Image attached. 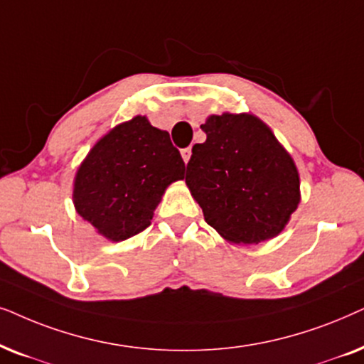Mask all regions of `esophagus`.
<instances>
[{
	"label": "esophagus",
	"mask_w": 364,
	"mask_h": 364,
	"mask_svg": "<svg viewBox=\"0 0 364 364\" xmlns=\"http://www.w3.org/2000/svg\"><path fill=\"white\" fill-rule=\"evenodd\" d=\"M181 156H183V161H185V163L190 161V158H191V148L181 149Z\"/></svg>",
	"instance_id": "obj_1"
}]
</instances>
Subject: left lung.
<instances>
[{
  "mask_svg": "<svg viewBox=\"0 0 364 364\" xmlns=\"http://www.w3.org/2000/svg\"><path fill=\"white\" fill-rule=\"evenodd\" d=\"M193 146L186 185L223 238L256 245L278 235L299 203L293 159L251 114L210 116Z\"/></svg>",
  "mask_w": 364,
  "mask_h": 364,
  "instance_id": "obj_1",
  "label": "left lung"
}]
</instances>
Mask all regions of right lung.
I'll list each match as a JSON object with an SVG mask.
<instances>
[{
	"label": "right lung",
	"mask_w": 364,
	"mask_h": 364,
	"mask_svg": "<svg viewBox=\"0 0 364 364\" xmlns=\"http://www.w3.org/2000/svg\"><path fill=\"white\" fill-rule=\"evenodd\" d=\"M185 178V161L169 134L144 116L116 126L77 169V215L111 241L146 230L169 183Z\"/></svg>",
	"instance_id": "add662e5"
}]
</instances>
